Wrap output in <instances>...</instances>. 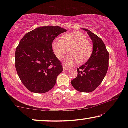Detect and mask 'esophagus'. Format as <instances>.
Instances as JSON below:
<instances>
[{"instance_id": "obj_1", "label": "esophagus", "mask_w": 128, "mask_h": 128, "mask_svg": "<svg viewBox=\"0 0 128 128\" xmlns=\"http://www.w3.org/2000/svg\"><path fill=\"white\" fill-rule=\"evenodd\" d=\"M68 70V68H66V67H65V66H63V70L64 71H66V70Z\"/></svg>"}]
</instances>
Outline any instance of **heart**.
Here are the masks:
<instances>
[{"label":"heart","instance_id":"b5f03b06","mask_svg":"<svg viewBox=\"0 0 128 128\" xmlns=\"http://www.w3.org/2000/svg\"><path fill=\"white\" fill-rule=\"evenodd\" d=\"M52 48L56 58L62 59L69 49L70 54L65 59L67 65L77 62L78 64L85 62L92 55L93 46L86 36L80 31L67 33L62 38H55L52 43Z\"/></svg>","mask_w":128,"mask_h":128}]
</instances>
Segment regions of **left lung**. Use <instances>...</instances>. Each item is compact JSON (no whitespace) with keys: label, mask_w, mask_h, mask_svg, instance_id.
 Segmentation results:
<instances>
[{"label":"left lung","mask_w":128,"mask_h":128,"mask_svg":"<svg viewBox=\"0 0 128 128\" xmlns=\"http://www.w3.org/2000/svg\"><path fill=\"white\" fill-rule=\"evenodd\" d=\"M92 40L93 50L88 60L77 68L78 74L71 81L72 86L80 92H90L99 86L106 76L108 68L109 53L99 36L83 28Z\"/></svg>","instance_id":"8db88e82"}]
</instances>
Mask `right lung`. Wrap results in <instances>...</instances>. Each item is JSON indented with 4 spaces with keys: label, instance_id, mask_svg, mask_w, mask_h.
Masks as SVG:
<instances>
[{
    "label": "right lung",
    "instance_id": "add662e5",
    "mask_svg": "<svg viewBox=\"0 0 128 128\" xmlns=\"http://www.w3.org/2000/svg\"><path fill=\"white\" fill-rule=\"evenodd\" d=\"M67 31L59 26H44L27 32L15 52V67L28 90L36 93L50 91L63 71L52 48L53 40Z\"/></svg>",
    "mask_w": 128,
    "mask_h": 128
}]
</instances>
